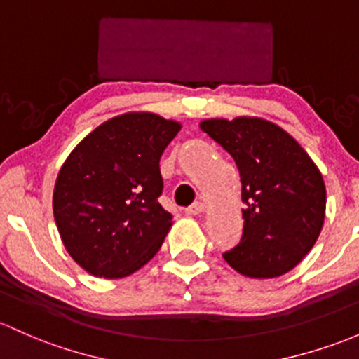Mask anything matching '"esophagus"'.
<instances>
[{
  "label": "esophagus",
  "instance_id": "34e87169",
  "mask_svg": "<svg viewBox=\"0 0 359 359\" xmlns=\"http://www.w3.org/2000/svg\"><path fill=\"white\" fill-rule=\"evenodd\" d=\"M203 209H205L203 202H194L190 207H187V209H184V214H187V215H198L200 212H203Z\"/></svg>",
  "mask_w": 359,
  "mask_h": 359
}]
</instances>
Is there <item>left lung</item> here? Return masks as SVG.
Wrapping results in <instances>:
<instances>
[{
	"label": "left lung",
	"instance_id": "1",
	"mask_svg": "<svg viewBox=\"0 0 359 359\" xmlns=\"http://www.w3.org/2000/svg\"><path fill=\"white\" fill-rule=\"evenodd\" d=\"M240 169L241 241L222 253L234 271L272 279L291 271L317 241L325 219V184L302 145L260 118L200 123Z\"/></svg>",
	"mask_w": 359,
	"mask_h": 359
}]
</instances>
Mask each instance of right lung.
Masks as SVG:
<instances>
[{"mask_svg": "<svg viewBox=\"0 0 359 359\" xmlns=\"http://www.w3.org/2000/svg\"><path fill=\"white\" fill-rule=\"evenodd\" d=\"M180 123L126 113L90 132L61 165L53 212L65 248L95 277H126L159 252L172 226L159 161Z\"/></svg>", "mask_w": 359, "mask_h": 359, "instance_id": "add662e5", "label": "right lung"}]
</instances>
